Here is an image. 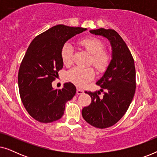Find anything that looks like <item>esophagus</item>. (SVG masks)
I'll return each mask as SVG.
<instances>
[{"mask_svg": "<svg viewBox=\"0 0 157 157\" xmlns=\"http://www.w3.org/2000/svg\"><path fill=\"white\" fill-rule=\"evenodd\" d=\"M76 94H78V95H80V94H83V90H81V89H77V90H76Z\"/></svg>", "mask_w": 157, "mask_h": 157, "instance_id": "obj_1", "label": "esophagus"}]
</instances>
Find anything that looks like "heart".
Returning a JSON list of instances; mask_svg holds the SVG:
<instances>
[{
    "label": "heart",
    "instance_id": "obj_1",
    "mask_svg": "<svg viewBox=\"0 0 157 157\" xmlns=\"http://www.w3.org/2000/svg\"><path fill=\"white\" fill-rule=\"evenodd\" d=\"M78 45L91 55V62L98 71H104L108 67L110 56L104 51V44L98 38L88 36L81 38ZM61 59L64 65L70 66L73 62V48L68 44L63 45L61 49ZM94 77V71L91 68H82L76 67L72 68L66 74L68 81L78 87H82L88 81Z\"/></svg>",
    "mask_w": 157,
    "mask_h": 157
}]
</instances>
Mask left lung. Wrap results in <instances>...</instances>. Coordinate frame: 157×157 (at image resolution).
Returning a JSON list of instances; mask_svg holds the SVG:
<instances>
[{
	"label": "left lung",
	"mask_w": 157,
	"mask_h": 157,
	"mask_svg": "<svg viewBox=\"0 0 157 157\" xmlns=\"http://www.w3.org/2000/svg\"><path fill=\"white\" fill-rule=\"evenodd\" d=\"M90 33L106 38L112 55L108 67L96 82L104 96L99 97L100 91L86 92L91 96V103L81 113L91 126L105 128L117 123L132 103L136 89V70L132 53L117 31L101 28Z\"/></svg>",
	"instance_id": "obj_1"
}]
</instances>
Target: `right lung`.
<instances>
[{
	"label": "right lung",
	"instance_id": "obj_1",
	"mask_svg": "<svg viewBox=\"0 0 157 157\" xmlns=\"http://www.w3.org/2000/svg\"><path fill=\"white\" fill-rule=\"evenodd\" d=\"M86 30L81 27L55 25L34 38L18 71L20 96L28 113L42 123H51L63 115L66 101L76 93L72 83L54 89L52 82L63 68L61 49L65 43Z\"/></svg>",
	"mask_w": 157,
	"mask_h": 157
}]
</instances>
